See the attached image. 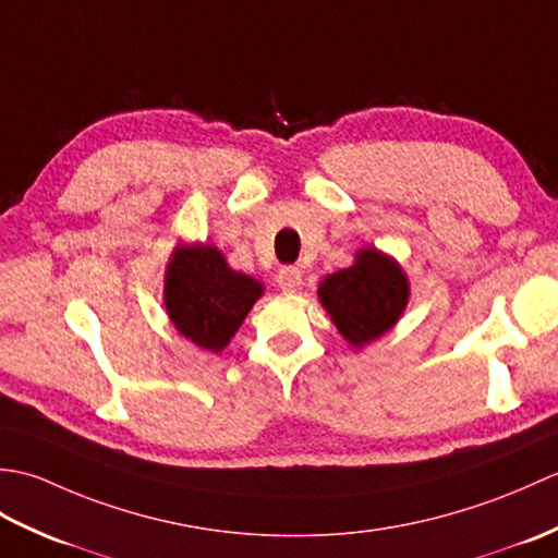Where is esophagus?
<instances>
[{"mask_svg": "<svg viewBox=\"0 0 558 558\" xmlns=\"http://www.w3.org/2000/svg\"><path fill=\"white\" fill-rule=\"evenodd\" d=\"M278 286L282 292H294L302 286V270L298 266H282L278 270Z\"/></svg>", "mask_w": 558, "mask_h": 558, "instance_id": "obj_1", "label": "esophagus"}]
</instances>
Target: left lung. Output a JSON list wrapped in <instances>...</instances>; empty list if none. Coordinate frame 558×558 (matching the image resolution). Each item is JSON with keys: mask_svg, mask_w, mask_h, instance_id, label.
Wrapping results in <instances>:
<instances>
[{"mask_svg": "<svg viewBox=\"0 0 558 558\" xmlns=\"http://www.w3.org/2000/svg\"><path fill=\"white\" fill-rule=\"evenodd\" d=\"M410 282L400 264L374 246L360 248L350 268L326 276L318 300L350 345L364 348L398 324Z\"/></svg>", "mask_w": 558, "mask_h": 558, "instance_id": "obj_1", "label": "left lung"}]
</instances>
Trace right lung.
<instances>
[{
	"label": "right lung",
	"instance_id": "add662e5",
	"mask_svg": "<svg viewBox=\"0 0 558 558\" xmlns=\"http://www.w3.org/2000/svg\"><path fill=\"white\" fill-rule=\"evenodd\" d=\"M264 294L258 280L228 266L210 244H180L165 270V310L180 333L208 352H220Z\"/></svg>",
	"mask_w": 558,
	"mask_h": 558
}]
</instances>
